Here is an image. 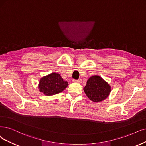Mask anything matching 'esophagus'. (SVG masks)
<instances>
[{
	"mask_svg": "<svg viewBox=\"0 0 146 146\" xmlns=\"http://www.w3.org/2000/svg\"><path fill=\"white\" fill-rule=\"evenodd\" d=\"M73 82H76V83H81L82 82V79H78V80H75V79H73Z\"/></svg>",
	"mask_w": 146,
	"mask_h": 146,
	"instance_id": "34e87169",
	"label": "esophagus"
}]
</instances>
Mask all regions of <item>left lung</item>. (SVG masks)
I'll return each instance as SVG.
<instances>
[{
  "label": "left lung",
  "mask_w": 146,
  "mask_h": 146,
  "mask_svg": "<svg viewBox=\"0 0 146 146\" xmlns=\"http://www.w3.org/2000/svg\"><path fill=\"white\" fill-rule=\"evenodd\" d=\"M84 90L91 100L99 102L108 98L111 93V88L110 84L100 76L94 75L88 79Z\"/></svg>",
  "instance_id": "8db88e82"
}]
</instances>
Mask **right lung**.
Here are the masks:
<instances>
[{
	"label": "right lung",
	"mask_w": 146,
	"mask_h": 146,
	"mask_svg": "<svg viewBox=\"0 0 146 146\" xmlns=\"http://www.w3.org/2000/svg\"><path fill=\"white\" fill-rule=\"evenodd\" d=\"M68 85V82L64 80L60 74L52 73L40 79L38 88L44 94L52 96L62 92Z\"/></svg>",
	"instance_id": "1"
}]
</instances>
